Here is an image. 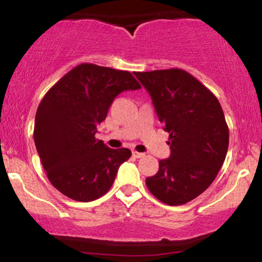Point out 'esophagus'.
<instances>
[{"label":"esophagus","mask_w":262,"mask_h":262,"mask_svg":"<svg viewBox=\"0 0 262 262\" xmlns=\"http://www.w3.org/2000/svg\"><path fill=\"white\" fill-rule=\"evenodd\" d=\"M133 156L135 159H139V158H143L144 154L143 152H138V151H133Z\"/></svg>","instance_id":"obj_1"}]
</instances>
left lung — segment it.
<instances>
[{"label":"left lung","mask_w":262,"mask_h":262,"mask_svg":"<svg viewBox=\"0 0 262 262\" xmlns=\"http://www.w3.org/2000/svg\"><path fill=\"white\" fill-rule=\"evenodd\" d=\"M134 75L170 134V158L159 161L146 187L162 203L181 206L209 187L225 160L229 129L223 110L217 97L182 69Z\"/></svg>","instance_id":"8db88e82"}]
</instances>
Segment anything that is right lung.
<instances>
[{
  "instance_id": "right-lung-1",
  "label": "right lung",
  "mask_w": 262,
  "mask_h": 262,
  "mask_svg": "<svg viewBox=\"0 0 262 262\" xmlns=\"http://www.w3.org/2000/svg\"><path fill=\"white\" fill-rule=\"evenodd\" d=\"M140 87L129 71L85 62L45 93L35 114L34 143L48 179L62 194L90 202L107 193L132 151L96 139L97 125L119 93Z\"/></svg>"
}]
</instances>
